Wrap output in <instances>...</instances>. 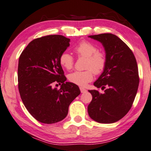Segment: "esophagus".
Returning a JSON list of instances; mask_svg holds the SVG:
<instances>
[{"instance_id":"obj_1","label":"esophagus","mask_w":151,"mask_h":151,"mask_svg":"<svg viewBox=\"0 0 151 151\" xmlns=\"http://www.w3.org/2000/svg\"><path fill=\"white\" fill-rule=\"evenodd\" d=\"M80 90H81V92L82 93H84L87 92V90H86L85 88H84L83 87H80Z\"/></svg>"}]
</instances>
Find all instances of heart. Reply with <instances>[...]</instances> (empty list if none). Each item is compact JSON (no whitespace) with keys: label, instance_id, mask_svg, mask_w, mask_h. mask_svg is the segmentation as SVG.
<instances>
[{"label":"heart","instance_id":"heart-1","mask_svg":"<svg viewBox=\"0 0 151 151\" xmlns=\"http://www.w3.org/2000/svg\"><path fill=\"white\" fill-rule=\"evenodd\" d=\"M78 56L87 58L85 71H75L68 76L71 83L80 87H85L93 78V73L100 74L106 68L107 57L104 52L98 51L96 45L87 41L80 42L75 48ZM60 64L66 70H70L74 65V58L68 52H64L59 58Z\"/></svg>","mask_w":151,"mask_h":151}]
</instances>
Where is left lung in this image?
Returning a JSON list of instances; mask_svg holds the SVG:
<instances>
[{
	"instance_id": "obj_1",
	"label": "left lung",
	"mask_w": 151,
	"mask_h": 151,
	"mask_svg": "<svg viewBox=\"0 0 151 151\" xmlns=\"http://www.w3.org/2000/svg\"><path fill=\"white\" fill-rule=\"evenodd\" d=\"M88 37L101 43L107 64L93 84L106 88L104 93L88 90L93 99L88 106V114L99 123H114L126 116L134 101L139 84L137 63L132 50L116 35L102 33Z\"/></svg>"
}]
</instances>
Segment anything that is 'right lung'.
<instances>
[{
	"mask_svg": "<svg viewBox=\"0 0 151 151\" xmlns=\"http://www.w3.org/2000/svg\"><path fill=\"white\" fill-rule=\"evenodd\" d=\"M70 39L50 35L33 40L19 59L18 87L24 106L37 121L54 124L63 120L68 107L80 95L78 87L66 82L59 58L70 45ZM62 84L60 90L54 83Z\"/></svg>",
	"mask_w": 151,
	"mask_h": 151,
	"instance_id": "1",
	"label": "right lung"
}]
</instances>
